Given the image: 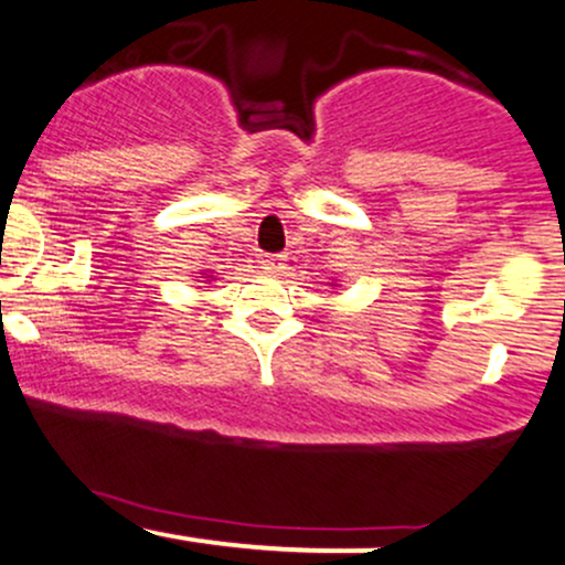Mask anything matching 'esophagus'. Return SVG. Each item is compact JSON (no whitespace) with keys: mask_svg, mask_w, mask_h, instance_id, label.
I'll return each mask as SVG.
<instances>
[{"mask_svg":"<svg viewBox=\"0 0 565 565\" xmlns=\"http://www.w3.org/2000/svg\"><path fill=\"white\" fill-rule=\"evenodd\" d=\"M260 263L268 274H278L284 268V255H263Z\"/></svg>","mask_w":565,"mask_h":565,"instance_id":"1","label":"esophagus"}]
</instances>
